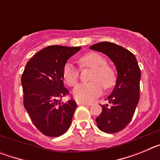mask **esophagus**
<instances>
[{"mask_svg": "<svg viewBox=\"0 0 160 160\" xmlns=\"http://www.w3.org/2000/svg\"><path fill=\"white\" fill-rule=\"evenodd\" d=\"M78 105H85V106H90L92 105V102H87L77 101Z\"/></svg>", "mask_w": 160, "mask_h": 160, "instance_id": "1", "label": "esophagus"}]
</instances>
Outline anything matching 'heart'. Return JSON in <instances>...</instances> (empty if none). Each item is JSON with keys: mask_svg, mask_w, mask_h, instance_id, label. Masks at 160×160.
I'll return each instance as SVG.
<instances>
[{"mask_svg": "<svg viewBox=\"0 0 160 160\" xmlns=\"http://www.w3.org/2000/svg\"><path fill=\"white\" fill-rule=\"evenodd\" d=\"M78 63L80 69H92L89 77L90 82L79 84L73 90V95L78 101L92 100L101 94L102 86L105 89H110L116 82L115 71L107 65V60L99 53H86L79 58ZM62 76L69 87H74L78 81L79 70L70 63H66L63 68Z\"/></svg>", "mask_w": 160, "mask_h": 160, "instance_id": "obj_1", "label": "heart"}]
</instances>
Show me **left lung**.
<instances>
[{"instance_id": "obj_1", "label": "left lung", "mask_w": 160, "mask_h": 160, "mask_svg": "<svg viewBox=\"0 0 160 160\" xmlns=\"http://www.w3.org/2000/svg\"><path fill=\"white\" fill-rule=\"evenodd\" d=\"M90 48L105 53L116 66V85L107 98L110 104L102 105V111L96 118V122L102 131L117 133L128 125L135 111L139 100L140 69L135 55L116 44L99 42Z\"/></svg>"}]
</instances>
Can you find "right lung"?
<instances>
[{
  "instance_id": "obj_1",
  "label": "right lung",
  "mask_w": 160,
  "mask_h": 160,
  "mask_svg": "<svg viewBox=\"0 0 160 160\" xmlns=\"http://www.w3.org/2000/svg\"><path fill=\"white\" fill-rule=\"evenodd\" d=\"M80 49L48 46L28 62L22 73L24 107L32 123L46 136L58 137L70 128L77 103L72 98L61 102L70 94L63 84L62 71L68 58Z\"/></svg>"
}]
</instances>
